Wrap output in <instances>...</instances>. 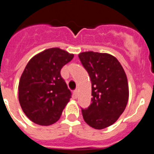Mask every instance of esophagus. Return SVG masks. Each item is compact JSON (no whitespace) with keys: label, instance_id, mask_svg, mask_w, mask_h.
Returning a JSON list of instances; mask_svg holds the SVG:
<instances>
[{"label":"esophagus","instance_id":"34e87169","mask_svg":"<svg viewBox=\"0 0 154 154\" xmlns=\"http://www.w3.org/2000/svg\"><path fill=\"white\" fill-rule=\"evenodd\" d=\"M77 96H78V90L77 89H75V90H73V96H74V98H77Z\"/></svg>","mask_w":154,"mask_h":154}]
</instances>
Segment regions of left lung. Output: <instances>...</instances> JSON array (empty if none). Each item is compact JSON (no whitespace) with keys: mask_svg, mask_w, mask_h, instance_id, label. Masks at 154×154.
<instances>
[{"mask_svg":"<svg viewBox=\"0 0 154 154\" xmlns=\"http://www.w3.org/2000/svg\"><path fill=\"white\" fill-rule=\"evenodd\" d=\"M79 58L92 82V103L82 108V116L91 127L102 130L113 124L126 109L129 98L126 73L109 54L85 51Z\"/></svg>","mask_w":154,"mask_h":154,"instance_id":"1","label":"left lung"}]
</instances>
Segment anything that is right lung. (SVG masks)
<instances>
[{
  "label": "right lung",
  "mask_w": 154,
  "mask_h": 154,
  "mask_svg": "<svg viewBox=\"0 0 154 154\" xmlns=\"http://www.w3.org/2000/svg\"><path fill=\"white\" fill-rule=\"evenodd\" d=\"M73 57V54L52 48L27 64L19 82V103L23 112L36 124L49 126L57 122L72 97L60 72Z\"/></svg>",
  "instance_id": "right-lung-1"
}]
</instances>
